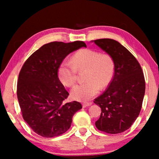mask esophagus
<instances>
[{"label": "esophagus", "mask_w": 159, "mask_h": 159, "mask_svg": "<svg viewBox=\"0 0 159 159\" xmlns=\"http://www.w3.org/2000/svg\"><path fill=\"white\" fill-rule=\"evenodd\" d=\"M92 104H93L92 102H83V107H89V106H90Z\"/></svg>", "instance_id": "1"}]
</instances>
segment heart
<instances>
[{
  "label": "heart",
  "mask_w": 159,
  "mask_h": 159,
  "mask_svg": "<svg viewBox=\"0 0 159 159\" xmlns=\"http://www.w3.org/2000/svg\"><path fill=\"white\" fill-rule=\"evenodd\" d=\"M114 63L107 55H101L98 51L82 49L71 58V63L64 60L59 66L58 78L64 85L70 87L76 81L77 71L85 70V83L75 85L71 90L74 99L86 101L93 98L99 89L105 88L114 75Z\"/></svg>",
  "instance_id": "b5f03b06"
}]
</instances>
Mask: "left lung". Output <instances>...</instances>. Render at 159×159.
<instances>
[{
	"label": "left lung",
	"instance_id": "left-lung-1",
	"mask_svg": "<svg viewBox=\"0 0 159 159\" xmlns=\"http://www.w3.org/2000/svg\"><path fill=\"white\" fill-rule=\"evenodd\" d=\"M94 42L108 54L114 64L111 82L94 101L102 110L95 125L107 133H123L130 128L140 112L145 93L143 72L136 58L120 43L110 39Z\"/></svg>",
	"mask_w": 159,
	"mask_h": 159
}]
</instances>
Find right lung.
I'll use <instances>...</instances> for the list:
<instances>
[{"label": "right lung", "instance_id": "right-lung-1", "mask_svg": "<svg viewBox=\"0 0 159 159\" xmlns=\"http://www.w3.org/2000/svg\"><path fill=\"white\" fill-rule=\"evenodd\" d=\"M85 47L83 41L51 42L34 52L19 74L17 95L24 120L44 138L69 130L75 113L82 108L74 101L64 104L69 93L58 78L59 66L67 55Z\"/></svg>", "mask_w": 159, "mask_h": 159}]
</instances>
